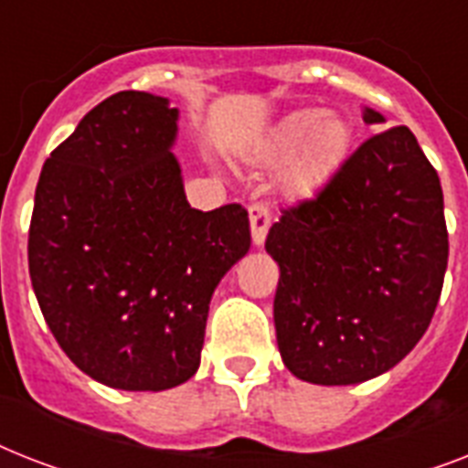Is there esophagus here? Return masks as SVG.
Returning <instances> with one entry per match:
<instances>
[{"instance_id":"esophagus-1","label":"esophagus","mask_w":468,"mask_h":468,"mask_svg":"<svg viewBox=\"0 0 468 468\" xmlns=\"http://www.w3.org/2000/svg\"><path fill=\"white\" fill-rule=\"evenodd\" d=\"M270 226H271L270 208H267L264 204L250 206V230H252V242H255V245H262Z\"/></svg>"}]
</instances>
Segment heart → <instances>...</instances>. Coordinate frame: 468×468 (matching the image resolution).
<instances>
[{
    "mask_svg": "<svg viewBox=\"0 0 468 468\" xmlns=\"http://www.w3.org/2000/svg\"><path fill=\"white\" fill-rule=\"evenodd\" d=\"M352 131L337 113L320 109H296L274 121L248 150L257 167H277L289 162L282 176V189L293 201L315 197L342 162L347 160Z\"/></svg>",
    "mask_w": 468,
    "mask_h": 468,
    "instance_id": "heart-1",
    "label": "heart"
}]
</instances>
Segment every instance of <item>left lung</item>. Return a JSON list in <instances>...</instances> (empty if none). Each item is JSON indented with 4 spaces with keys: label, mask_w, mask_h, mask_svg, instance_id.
I'll use <instances>...</instances> for the list:
<instances>
[{
    "label": "left lung",
    "mask_w": 468,
    "mask_h": 468,
    "mask_svg": "<svg viewBox=\"0 0 468 468\" xmlns=\"http://www.w3.org/2000/svg\"><path fill=\"white\" fill-rule=\"evenodd\" d=\"M367 123H384L364 109ZM264 248L279 264L277 345L320 386L393 369L428 330L450 240L440 176L408 126L371 135L315 198L284 208Z\"/></svg>",
    "instance_id": "1"
}]
</instances>
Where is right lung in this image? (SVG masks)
Instances as JSON below:
<instances>
[{
	"instance_id": "right-lung-1",
	"label": "right lung",
	"mask_w": 468,
	"mask_h": 468,
	"mask_svg": "<svg viewBox=\"0 0 468 468\" xmlns=\"http://www.w3.org/2000/svg\"><path fill=\"white\" fill-rule=\"evenodd\" d=\"M179 112L148 91L94 106L40 169L28 271L50 333L94 381L165 391L197 374L208 303L250 250L248 211L191 208Z\"/></svg>"
}]
</instances>
